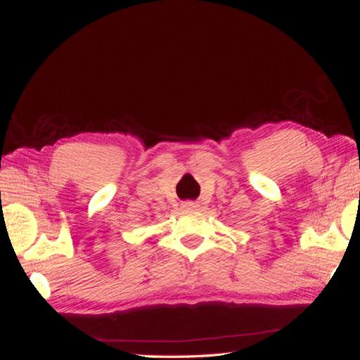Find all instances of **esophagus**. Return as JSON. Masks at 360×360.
<instances>
[{
  "instance_id": "34e87169",
  "label": "esophagus",
  "mask_w": 360,
  "mask_h": 360,
  "mask_svg": "<svg viewBox=\"0 0 360 360\" xmlns=\"http://www.w3.org/2000/svg\"><path fill=\"white\" fill-rule=\"evenodd\" d=\"M184 206L186 210H195V208H198V203L197 202H184Z\"/></svg>"
}]
</instances>
